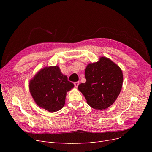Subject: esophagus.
<instances>
[{"mask_svg":"<svg viewBox=\"0 0 152 152\" xmlns=\"http://www.w3.org/2000/svg\"><path fill=\"white\" fill-rule=\"evenodd\" d=\"M79 82H74V85H75V87H77L78 86H79Z\"/></svg>","mask_w":152,"mask_h":152,"instance_id":"1","label":"esophagus"}]
</instances>
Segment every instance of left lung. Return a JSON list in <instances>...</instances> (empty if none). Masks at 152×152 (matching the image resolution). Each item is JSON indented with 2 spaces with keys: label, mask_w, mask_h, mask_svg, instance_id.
<instances>
[{
  "label": "left lung",
  "mask_w": 152,
  "mask_h": 152,
  "mask_svg": "<svg viewBox=\"0 0 152 152\" xmlns=\"http://www.w3.org/2000/svg\"><path fill=\"white\" fill-rule=\"evenodd\" d=\"M86 82L79 85L91 107L98 110L110 107L121 93L123 73L121 68L108 58L89 63L85 70Z\"/></svg>",
  "instance_id": "1"
}]
</instances>
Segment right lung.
Returning <instances> with one entry per match:
<instances>
[{
  "mask_svg": "<svg viewBox=\"0 0 152 152\" xmlns=\"http://www.w3.org/2000/svg\"><path fill=\"white\" fill-rule=\"evenodd\" d=\"M73 87L57 66L41 69L29 82L30 94L36 104L49 112L63 107L66 93Z\"/></svg>",
  "mask_w": 152,
  "mask_h": 152,
  "instance_id": "add662e5",
  "label": "right lung"
}]
</instances>
